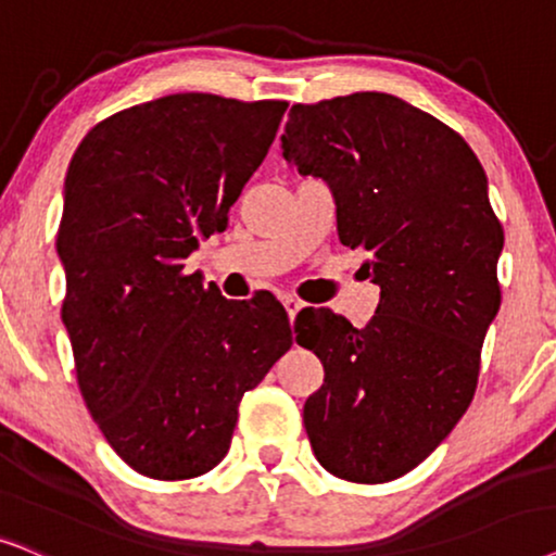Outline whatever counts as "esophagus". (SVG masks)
<instances>
[{
  "mask_svg": "<svg viewBox=\"0 0 556 556\" xmlns=\"http://www.w3.org/2000/svg\"><path fill=\"white\" fill-rule=\"evenodd\" d=\"M285 309L287 315H290V323H294V317H298V313L302 309V302L298 298H285Z\"/></svg>",
  "mask_w": 556,
  "mask_h": 556,
  "instance_id": "obj_1",
  "label": "esophagus"
}]
</instances>
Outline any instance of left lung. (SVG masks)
<instances>
[{
  "mask_svg": "<svg viewBox=\"0 0 556 556\" xmlns=\"http://www.w3.org/2000/svg\"><path fill=\"white\" fill-rule=\"evenodd\" d=\"M282 154L330 185L338 239L366 254L381 300L366 328L309 309L298 343L323 361L302 419L317 463L351 483L417 468L478 387L501 307L503 228L465 139L391 93L294 103Z\"/></svg>",
  "mask_w": 556,
  "mask_h": 556,
  "instance_id": "1",
  "label": "left lung"
}]
</instances>
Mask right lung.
I'll return each mask as SVG.
<instances>
[{"label":"right lung","instance_id":"obj_1","mask_svg":"<svg viewBox=\"0 0 556 556\" xmlns=\"http://www.w3.org/2000/svg\"><path fill=\"white\" fill-rule=\"evenodd\" d=\"M287 101L173 93L103 118L73 154L58 256L80 394L114 453L188 480L231 447L241 396L290 351L274 305L185 274L277 137Z\"/></svg>","mask_w":556,"mask_h":556}]
</instances>
